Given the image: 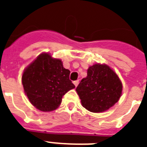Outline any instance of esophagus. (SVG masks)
<instances>
[{
	"label": "esophagus",
	"instance_id": "34e87169",
	"mask_svg": "<svg viewBox=\"0 0 147 147\" xmlns=\"http://www.w3.org/2000/svg\"><path fill=\"white\" fill-rule=\"evenodd\" d=\"M79 82H80V81H79V80H76V81L74 82V84L75 86L76 87L78 85H79Z\"/></svg>",
	"mask_w": 147,
	"mask_h": 147
}]
</instances>
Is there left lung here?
Returning a JSON list of instances; mask_svg holds the SVG:
<instances>
[{"instance_id":"left-lung-1","label":"left lung","mask_w":147,"mask_h":147,"mask_svg":"<svg viewBox=\"0 0 147 147\" xmlns=\"http://www.w3.org/2000/svg\"><path fill=\"white\" fill-rule=\"evenodd\" d=\"M83 107L93 113L106 111L121 96L122 83L108 65L95 64L88 69V76L76 89Z\"/></svg>"}]
</instances>
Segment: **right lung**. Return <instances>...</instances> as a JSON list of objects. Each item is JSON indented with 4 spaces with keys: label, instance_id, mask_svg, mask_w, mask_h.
Returning a JSON list of instances; mask_svg holds the SVG:
<instances>
[{
    "label": "right lung",
    "instance_id": "1",
    "mask_svg": "<svg viewBox=\"0 0 147 147\" xmlns=\"http://www.w3.org/2000/svg\"><path fill=\"white\" fill-rule=\"evenodd\" d=\"M69 75L60 59L42 53L24 70L22 84L31 104L40 111L49 112L57 108L62 96L75 88Z\"/></svg>",
    "mask_w": 147,
    "mask_h": 147
}]
</instances>
